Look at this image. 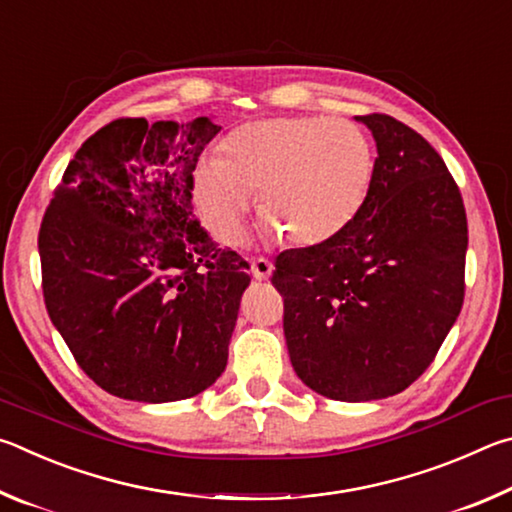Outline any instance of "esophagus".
<instances>
[{
    "mask_svg": "<svg viewBox=\"0 0 512 512\" xmlns=\"http://www.w3.org/2000/svg\"><path fill=\"white\" fill-rule=\"evenodd\" d=\"M250 271H253V277L255 280H268L271 277V271H273V264L268 262L266 257H253L250 259Z\"/></svg>",
    "mask_w": 512,
    "mask_h": 512,
    "instance_id": "34e87169",
    "label": "esophagus"
}]
</instances>
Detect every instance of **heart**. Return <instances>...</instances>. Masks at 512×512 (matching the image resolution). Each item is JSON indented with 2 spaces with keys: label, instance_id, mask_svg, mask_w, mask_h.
I'll use <instances>...</instances> for the list:
<instances>
[{
  "label": "heart",
  "instance_id": "b5f03b06",
  "mask_svg": "<svg viewBox=\"0 0 512 512\" xmlns=\"http://www.w3.org/2000/svg\"><path fill=\"white\" fill-rule=\"evenodd\" d=\"M375 151L348 119L277 117L250 121L225 137L219 160L194 171V201L214 237L235 246L257 192L273 235L314 246L339 235L366 205Z\"/></svg>",
  "mask_w": 512,
  "mask_h": 512
}]
</instances>
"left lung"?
Returning <instances> with one entry per match:
<instances>
[{
  "label": "left lung",
  "instance_id": "1",
  "mask_svg": "<svg viewBox=\"0 0 512 512\" xmlns=\"http://www.w3.org/2000/svg\"><path fill=\"white\" fill-rule=\"evenodd\" d=\"M357 119L377 142L366 205L336 237L277 255L271 277L293 370L341 402L409 388L465 298L467 216L447 164L395 117Z\"/></svg>",
  "mask_w": 512,
  "mask_h": 512
}]
</instances>
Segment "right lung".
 <instances>
[{
    "instance_id": "1",
    "label": "right lung",
    "mask_w": 512,
    "mask_h": 512,
    "mask_svg": "<svg viewBox=\"0 0 512 512\" xmlns=\"http://www.w3.org/2000/svg\"><path fill=\"white\" fill-rule=\"evenodd\" d=\"M221 131L121 117L81 144L40 223L42 293L76 363L110 395L194 397L221 377L248 262L194 219V169Z\"/></svg>"
}]
</instances>
